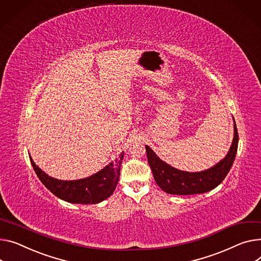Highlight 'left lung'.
I'll list each match as a JSON object with an SVG mask.
<instances>
[{"label": "left lung", "mask_w": 261, "mask_h": 261, "mask_svg": "<svg viewBox=\"0 0 261 261\" xmlns=\"http://www.w3.org/2000/svg\"><path fill=\"white\" fill-rule=\"evenodd\" d=\"M237 147L238 132L234 121V138L229 153L220 163L209 170L196 173L184 172L161 161L148 146H146V152L154 179L162 190L169 194L191 195L211 191L224 179L234 163Z\"/></svg>", "instance_id": "left-lung-1"}]
</instances>
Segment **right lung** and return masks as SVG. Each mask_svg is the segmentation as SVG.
<instances>
[{"instance_id":"obj_1","label":"right lung","mask_w":261,"mask_h":261,"mask_svg":"<svg viewBox=\"0 0 261 261\" xmlns=\"http://www.w3.org/2000/svg\"><path fill=\"white\" fill-rule=\"evenodd\" d=\"M124 153L113 163L95 173L94 175L79 180H59L48 176L30 158L34 172L42 184L59 198L72 203H98L112 195L119 179L120 165Z\"/></svg>"}]
</instances>
